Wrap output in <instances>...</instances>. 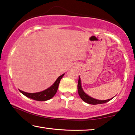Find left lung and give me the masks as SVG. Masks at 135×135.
<instances>
[{"label": "left lung", "mask_w": 135, "mask_h": 135, "mask_svg": "<svg viewBox=\"0 0 135 135\" xmlns=\"http://www.w3.org/2000/svg\"><path fill=\"white\" fill-rule=\"evenodd\" d=\"M78 92L79 96H80L81 99L83 101H84L88 104H93V105H96V104L105 103V102H107L108 101H109V100H110L111 99H113L112 98L107 100H98V99H96L93 98H91V96H88V95L84 93V91L82 88L81 82V78L80 76H79L78 82Z\"/></svg>", "instance_id": "obj_1"}]
</instances>
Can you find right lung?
<instances>
[{
  "label": "right lung",
  "mask_w": 135,
  "mask_h": 135,
  "mask_svg": "<svg viewBox=\"0 0 135 135\" xmlns=\"http://www.w3.org/2000/svg\"><path fill=\"white\" fill-rule=\"evenodd\" d=\"M64 74H63L60 75V76H59L58 78L57 79L52 85L50 86L49 88H48L47 89H45V90L42 91H41V92L29 93L24 92V91L21 90H20V92H21L25 96L28 97V98L30 99H32L37 100V101H46V100H47L50 99L52 98L54 96V95L56 94L60 80L64 76Z\"/></svg>",
  "instance_id": "1"
}]
</instances>
